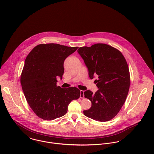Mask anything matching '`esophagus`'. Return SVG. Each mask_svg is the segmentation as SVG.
<instances>
[{
    "label": "esophagus",
    "mask_w": 154,
    "mask_h": 154,
    "mask_svg": "<svg viewBox=\"0 0 154 154\" xmlns=\"http://www.w3.org/2000/svg\"><path fill=\"white\" fill-rule=\"evenodd\" d=\"M81 94H80V98H84V91H81Z\"/></svg>",
    "instance_id": "34e87169"
}]
</instances>
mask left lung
Masks as SVG:
<instances>
[{
	"instance_id": "obj_1",
	"label": "left lung",
	"mask_w": 154,
	"mask_h": 154,
	"mask_svg": "<svg viewBox=\"0 0 154 154\" xmlns=\"http://www.w3.org/2000/svg\"><path fill=\"white\" fill-rule=\"evenodd\" d=\"M78 52L88 67L89 78L98 76L95 82L99 89L95 94L89 90L84 92L92 104L84 114L98 122L109 121L120 111L129 92L131 78L127 62L119 50L108 44L81 47Z\"/></svg>"
}]
</instances>
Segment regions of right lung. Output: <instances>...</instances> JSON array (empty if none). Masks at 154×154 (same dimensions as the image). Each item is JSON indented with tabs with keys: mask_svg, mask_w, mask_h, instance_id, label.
Masks as SVG:
<instances>
[{
	"mask_svg": "<svg viewBox=\"0 0 154 154\" xmlns=\"http://www.w3.org/2000/svg\"><path fill=\"white\" fill-rule=\"evenodd\" d=\"M78 47L58 44H40L26 57L21 75V84L26 100L40 118L53 120L66 114L69 103L80 97L76 87H57V76L64 73L66 57Z\"/></svg>",
	"mask_w": 154,
	"mask_h": 154,
	"instance_id": "obj_1",
	"label": "right lung"
}]
</instances>
